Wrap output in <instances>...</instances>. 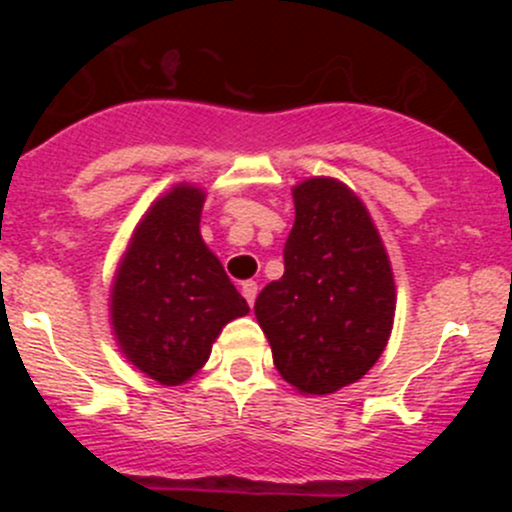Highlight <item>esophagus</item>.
<instances>
[{
	"label": "esophagus",
	"instance_id": "34e87169",
	"mask_svg": "<svg viewBox=\"0 0 512 512\" xmlns=\"http://www.w3.org/2000/svg\"><path fill=\"white\" fill-rule=\"evenodd\" d=\"M242 297L247 299V304H255V299H257V282H245V285H242Z\"/></svg>",
	"mask_w": 512,
	"mask_h": 512
}]
</instances>
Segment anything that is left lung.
<instances>
[{
    "label": "left lung",
    "instance_id": "obj_1",
    "mask_svg": "<svg viewBox=\"0 0 512 512\" xmlns=\"http://www.w3.org/2000/svg\"><path fill=\"white\" fill-rule=\"evenodd\" d=\"M285 275L255 302L277 371L304 396L359 381L389 344L396 285L389 252L347 183L314 175L292 188Z\"/></svg>",
    "mask_w": 512,
    "mask_h": 512
}]
</instances>
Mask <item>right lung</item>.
Listing matches in <instances>:
<instances>
[{
  "label": "right lung",
  "mask_w": 512,
  "mask_h": 512,
  "mask_svg": "<svg viewBox=\"0 0 512 512\" xmlns=\"http://www.w3.org/2000/svg\"><path fill=\"white\" fill-rule=\"evenodd\" d=\"M203 203L193 183L158 195L133 227L108 294L118 352L163 386L193 379L225 324L250 312L200 235Z\"/></svg>",
  "instance_id": "right-lung-1"
}]
</instances>
